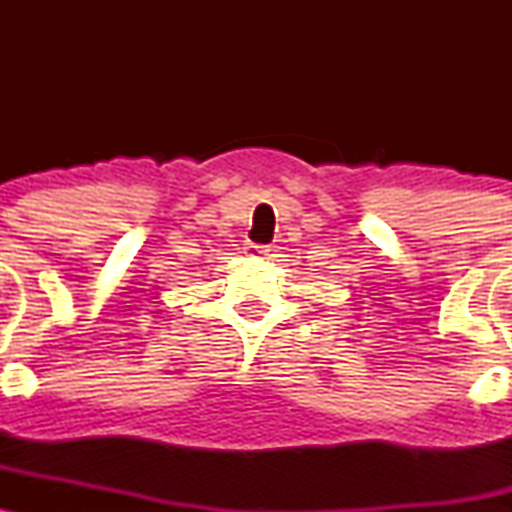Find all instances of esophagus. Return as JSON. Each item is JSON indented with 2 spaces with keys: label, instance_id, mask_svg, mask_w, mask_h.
Segmentation results:
<instances>
[{
  "label": "esophagus",
  "instance_id": "obj_1",
  "mask_svg": "<svg viewBox=\"0 0 512 512\" xmlns=\"http://www.w3.org/2000/svg\"><path fill=\"white\" fill-rule=\"evenodd\" d=\"M245 252H248V255H267V248H262V245H255V243H250L248 248H245Z\"/></svg>",
  "mask_w": 512,
  "mask_h": 512
}]
</instances>
